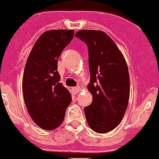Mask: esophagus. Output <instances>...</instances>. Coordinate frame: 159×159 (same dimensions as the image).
<instances>
[{
	"mask_svg": "<svg viewBox=\"0 0 159 159\" xmlns=\"http://www.w3.org/2000/svg\"><path fill=\"white\" fill-rule=\"evenodd\" d=\"M80 88L79 86L74 87V88H72V92H74L75 94H77L79 92H80Z\"/></svg>",
	"mask_w": 159,
	"mask_h": 159,
	"instance_id": "obj_1",
	"label": "esophagus"
}]
</instances>
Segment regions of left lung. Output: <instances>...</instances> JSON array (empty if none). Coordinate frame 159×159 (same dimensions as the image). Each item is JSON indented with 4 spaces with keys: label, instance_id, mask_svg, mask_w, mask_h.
I'll return each instance as SVG.
<instances>
[{
    "label": "left lung",
    "instance_id": "1",
    "mask_svg": "<svg viewBox=\"0 0 159 159\" xmlns=\"http://www.w3.org/2000/svg\"><path fill=\"white\" fill-rule=\"evenodd\" d=\"M75 36L87 43L90 83L93 100L84 108L89 127L102 134L116 128L128 105L130 77L121 52L102 31L81 30Z\"/></svg>",
    "mask_w": 159,
    "mask_h": 159
}]
</instances>
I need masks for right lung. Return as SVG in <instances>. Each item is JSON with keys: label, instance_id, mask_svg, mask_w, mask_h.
<instances>
[{"label": "right lung", "instance_id": "obj_1", "mask_svg": "<svg viewBox=\"0 0 159 159\" xmlns=\"http://www.w3.org/2000/svg\"><path fill=\"white\" fill-rule=\"evenodd\" d=\"M74 30H50L38 38L24 71L23 95L32 120L44 130H54L62 123L71 96L60 82L57 62L71 41Z\"/></svg>", "mask_w": 159, "mask_h": 159}]
</instances>
